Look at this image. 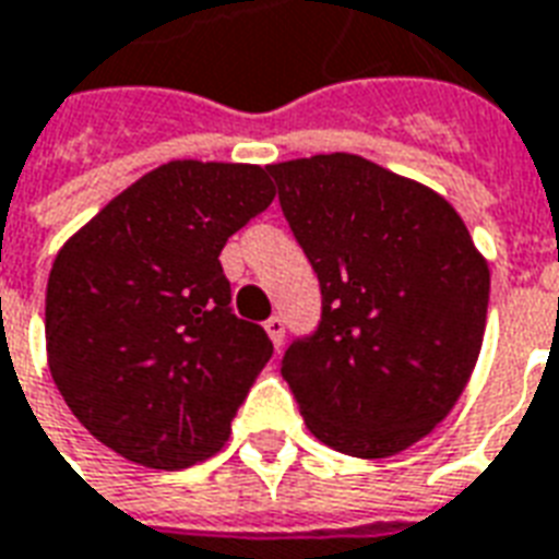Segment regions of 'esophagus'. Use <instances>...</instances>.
Returning <instances> with one entry per match:
<instances>
[{
  "mask_svg": "<svg viewBox=\"0 0 559 559\" xmlns=\"http://www.w3.org/2000/svg\"><path fill=\"white\" fill-rule=\"evenodd\" d=\"M263 325H266V332H269V337H272V343H275V346H281V343H284V320H281V317H269Z\"/></svg>",
  "mask_w": 559,
  "mask_h": 559,
  "instance_id": "esophagus-1",
  "label": "esophagus"
}]
</instances>
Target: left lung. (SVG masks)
Here are the masks:
<instances>
[{
    "mask_svg": "<svg viewBox=\"0 0 559 559\" xmlns=\"http://www.w3.org/2000/svg\"><path fill=\"white\" fill-rule=\"evenodd\" d=\"M293 237L317 272V329L281 376L322 444L384 459L432 432L477 364L489 266L427 186L353 153L269 165Z\"/></svg>",
    "mask_w": 559,
    "mask_h": 559,
    "instance_id": "8db88e82",
    "label": "left lung"
}]
</instances>
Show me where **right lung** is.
<instances>
[{
	"mask_svg": "<svg viewBox=\"0 0 559 559\" xmlns=\"http://www.w3.org/2000/svg\"><path fill=\"white\" fill-rule=\"evenodd\" d=\"M272 198L260 165L177 159L123 189L59 251L49 373L118 456L180 471L222 448L272 341L234 313L218 254Z\"/></svg>",
	"mask_w": 559,
	"mask_h": 559,
	"instance_id": "right-lung-1",
	"label": "right lung"
}]
</instances>
